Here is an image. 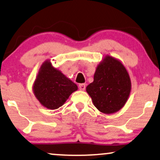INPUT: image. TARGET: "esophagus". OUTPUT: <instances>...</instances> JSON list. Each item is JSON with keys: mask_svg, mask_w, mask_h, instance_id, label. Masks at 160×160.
<instances>
[{"mask_svg": "<svg viewBox=\"0 0 160 160\" xmlns=\"http://www.w3.org/2000/svg\"><path fill=\"white\" fill-rule=\"evenodd\" d=\"M78 87H79L80 90L84 91L85 88H86V84H80L79 85H78Z\"/></svg>", "mask_w": 160, "mask_h": 160, "instance_id": "esophagus-1", "label": "esophagus"}]
</instances>
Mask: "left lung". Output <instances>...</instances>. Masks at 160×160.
I'll return each instance as SVG.
<instances>
[{
  "mask_svg": "<svg viewBox=\"0 0 160 160\" xmlns=\"http://www.w3.org/2000/svg\"><path fill=\"white\" fill-rule=\"evenodd\" d=\"M96 108L111 114L119 111L128 101L131 80L122 62L106 55L96 68L94 81L86 87Z\"/></svg>",
  "mask_w": 160,
  "mask_h": 160,
  "instance_id": "obj_1",
  "label": "left lung"
}]
</instances>
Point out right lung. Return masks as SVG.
I'll return each instance as SVG.
<instances>
[{
    "label": "right lung",
    "mask_w": 160,
    "mask_h": 160,
    "mask_svg": "<svg viewBox=\"0 0 160 160\" xmlns=\"http://www.w3.org/2000/svg\"><path fill=\"white\" fill-rule=\"evenodd\" d=\"M77 89V85L52 66L49 60L41 65L32 85L37 100L43 106L51 110L62 106Z\"/></svg>",
    "instance_id": "add662e5"
}]
</instances>
